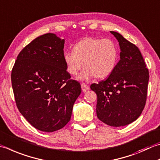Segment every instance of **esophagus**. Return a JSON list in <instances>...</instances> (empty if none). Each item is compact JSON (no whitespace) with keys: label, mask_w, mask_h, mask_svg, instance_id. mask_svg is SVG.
<instances>
[{"label":"esophagus","mask_w":160,"mask_h":160,"mask_svg":"<svg viewBox=\"0 0 160 160\" xmlns=\"http://www.w3.org/2000/svg\"><path fill=\"white\" fill-rule=\"evenodd\" d=\"M81 88H82V90L83 91V92H86V91H87L89 89V87L85 83L82 82L81 83Z\"/></svg>","instance_id":"obj_1"}]
</instances>
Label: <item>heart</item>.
I'll use <instances>...</instances> for the list:
<instances>
[{"instance_id":"1","label":"heart","mask_w":160,"mask_h":160,"mask_svg":"<svg viewBox=\"0 0 160 160\" xmlns=\"http://www.w3.org/2000/svg\"><path fill=\"white\" fill-rule=\"evenodd\" d=\"M118 48L110 38L88 37L74 45L73 51L64 53L66 68L71 76H76L81 68H84L80 79L87 80L93 77H108L117 66Z\"/></svg>"}]
</instances>
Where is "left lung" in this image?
<instances>
[{"mask_svg":"<svg viewBox=\"0 0 160 160\" xmlns=\"http://www.w3.org/2000/svg\"><path fill=\"white\" fill-rule=\"evenodd\" d=\"M110 32L119 43L120 60L106 80L91 84L97 95L96 114L110 126H126L138 118L145 107L148 69L138 47L121 34Z\"/></svg>","mask_w":160,"mask_h":160,"instance_id":"1","label":"left lung"}]
</instances>
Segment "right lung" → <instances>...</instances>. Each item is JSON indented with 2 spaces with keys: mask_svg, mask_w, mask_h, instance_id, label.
I'll use <instances>...</instances> for the list:
<instances>
[{
  "mask_svg": "<svg viewBox=\"0 0 160 160\" xmlns=\"http://www.w3.org/2000/svg\"><path fill=\"white\" fill-rule=\"evenodd\" d=\"M64 39L47 33L32 40L17 58L11 80L17 108L37 130L54 132L71 119L80 84L71 79L64 61Z\"/></svg>",
  "mask_w": 160,
  "mask_h": 160,
  "instance_id": "add662e5",
  "label": "right lung"
}]
</instances>
